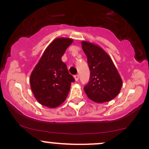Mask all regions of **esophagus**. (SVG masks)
I'll return each instance as SVG.
<instances>
[{"instance_id":"1","label":"esophagus","mask_w":149,"mask_h":149,"mask_svg":"<svg viewBox=\"0 0 149 149\" xmlns=\"http://www.w3.org/2000/svg\"><path fill=\"white\" fill-rule=\"evenodd\" d=\"M74 79L76 81H79V75H76V76H74Z\"/></svg>"}]
</instances>
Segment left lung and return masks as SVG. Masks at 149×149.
Wrapping results in <instances>:
<instances>
[{
    "instance_id": "obj_1",
    "label": "left lung",
    "mask_w": 149,
    "mask_h": 149,
    "mask_svg": "<svg viewBox=\"0 0 149 149\" xmlns=\"http://www.w3.org/2000/svg\"><path fill=\"white\" fill-rule=\"evenodd\" d=\"M81 46L90 69L89 81L84 88L87 97L100 104L113 100L120 91L123 81L112 58L94 43L82 41Z\"/></svg>"
}]
</instances>
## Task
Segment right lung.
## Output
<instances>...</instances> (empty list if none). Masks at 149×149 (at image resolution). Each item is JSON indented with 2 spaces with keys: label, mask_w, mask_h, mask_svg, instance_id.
<instances>
[{
  "label": "right lung",
  "mask_w": 149,
  "mask_h": 149,
  "mask_svg": "<svg viewBox=\"0 0 149 149\" xmlns=\"http://www.w3.org/2000/svg\"><path fill=\"white\" fill-rule=\"evenodd\" d=\"M73 42L66 37L56 38L47 46L33 69L29 81L31 89L39 103L49 108L64 102L75 79L61 60L66 49Z\"/></svg>",
  "instance_id": "1"
}]
</instances>
